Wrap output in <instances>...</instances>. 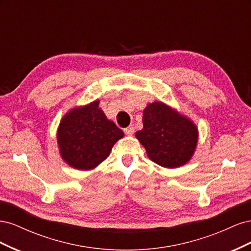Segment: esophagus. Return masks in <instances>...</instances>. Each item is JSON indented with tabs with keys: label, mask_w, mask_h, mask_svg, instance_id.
Segmentation results:
<instances>
[{
	"label": "esophagus",
	"mask_w": 251,
	"mask_h": 251,
	"mask_svg": "<svg viewBox=\"0 0 251 251\" xmlns=\"http://www.w3.org/2000/svg\"><path fill=\"white\" fill-rule=\"evenodd\" d=\"M124 131H125L126 135H133L135 132V127H134V126H130L126 127Z\"/></svg>",
	"instance_id": "34e87169"
}]
</instances>
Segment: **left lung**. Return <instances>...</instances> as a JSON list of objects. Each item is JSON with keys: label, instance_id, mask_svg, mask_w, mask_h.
I'll return each mask as SVG.
<instances>
[{"label": "left lung", "instance_id": "left-lung-1", "mask_svg": "<svg viewBox=\"0 0 251 251\" xmlns=\"http://www.w3.org/2000/svg\"><path fill=\"white\" fill-rule=\"evenodd\" d=\"M143 128L137 138L151 161L168 169L191 160L198 142V128L191 119L163 102L149 103L143 111Z\"/></svg>", "mask_w": 251, "mask_h": 251}]
</instances>
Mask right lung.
<instances>
[{"label": "right lung", "instance_id": "obj_1", "mask_svg": "<svg viewBox=\"0 0 251 251\" xmlns=\"http://www.w3.org/2000/svg\"><path fill=\"white\" fill-rule=\"evenodd\" d=\"M100 100L74 108L60 120L57 130L59 153L77 170H92L110 155L124 132L100 109Z\"/></svg>", "mask_w": 251, "mask_h": 251}]
</instances>
